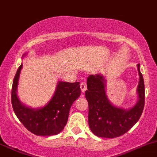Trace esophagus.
Here are the masks:
<instances>
[{"mask_svg":"<svg viewBox=\"0 0 157 157\" xmlns=\"http://www.w3.org/2000/svg\"><path fill=\"white\" fill-rule=\"evenodd\" d=\"M80 87H81V89H82V93H85V90H87V85H86L85 82H82V83L80 84Z\"/></svg>","mask_w":157,"mask_h":157,"instance_id":"34e87169","label":"esophagus"}]
</instances>
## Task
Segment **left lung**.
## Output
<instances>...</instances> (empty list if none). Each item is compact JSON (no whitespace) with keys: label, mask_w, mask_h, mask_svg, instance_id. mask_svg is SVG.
Segmentation results:
<instances>
[{"label":"left lung","mask_w":157,"mask_h":157,"mask_svg":"<svg viewBox=\"0 0 157 157\" xmlns=\"http://www.w3.org/2000/svg\"><path fill=\"white\" fill-rule=\"evenodd\" d=\"M139 83V101L129 110L112 105L107 98L102 75H90L87 78L85 97L88 102V124L90 130L98 137H119L125 134L139 121L144 107V83L138 64Z\"/></svg>","instance_id":"8db88e82"}]
</instances>
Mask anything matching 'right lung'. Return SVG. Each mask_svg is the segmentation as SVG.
<instances>
[{
  "mask_svg": "<svg viewBox=\"0 0 157 157\" xmlns=\"http://www.w3.org/2000/svg\"><path fill=\"white\" fill-rule=\"evenodd\" d=\"M22 64L18 67L13 82L11 100L13 111L28 130L36 136H54L63 129L74 101L81 95L79 82H59L51 100L42 109H33L21 103L17 97V86Z\"/></svg>",
  "mask_w": 157,
  "mask_h": 157,
  "instance_id": "1",
  "label": "right lung"
}]
</instances>
